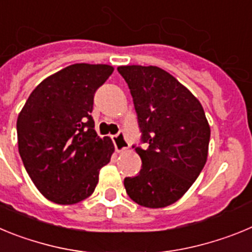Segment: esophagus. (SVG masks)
<instances>
[{"label":"esophagus","instance_id":"obj_1","mask_svg":"<svg viewBox=\"0 0 252 252\" xmlns=\"http://www.w3.org/2000/svg\"><path fill=\"white\" fill-rule=\"evenodd\" d=\"M112 141L113 145H115L116 151H119V153H121V151L124 150H127L128 146H130V144H128L127 139H126L124 132H119L117 135L112 136Z\"/></svg>","mask_w":252,"mask_h":252}]
</instances>
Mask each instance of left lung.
I'll use <instances>...</instances> for the list:
<instances>
[{"label": "left lung", "instance_id": "left-lung-1", "mask_svg": "<svg viewBox=\"0 0 252 252\" xmlns=\"http://www.w3.org/2000/svg\"><path fill=\"white\" fill-rule=\"evenodd\" d=\"M132 95L141 146L136 177L125 178L128 197L148 208L175 203L194 183L207 161L211 128L201 102L158 66L117 68Z\"/></svg>", "mask_w": 252, "mask_h": 252}]
</instances>
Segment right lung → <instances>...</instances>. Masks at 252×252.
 <instances>
[{"label":"right lung","instance_id":"obj_1","mask_svg":"<svg viewBox=\"0 0 252 252\" xmlns=\"http://www.w3.org/2000/svg\"><path fill=\"white\" fill-rule=\"evenodd\" d=\"M113 66L73 64L44 79L17 117L24 166L39 192L58 204H74L94 192L99 170L115 146L94 130L91 112L95 91Z\"/></svg>","mask_w":252,"mask_h":252}]
</instances>
